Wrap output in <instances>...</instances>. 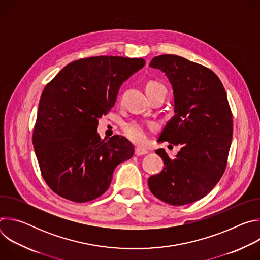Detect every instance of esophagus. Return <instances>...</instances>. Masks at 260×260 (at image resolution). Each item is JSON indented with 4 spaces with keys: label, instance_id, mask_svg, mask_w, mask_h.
<instances>
[{
    "label": "esophagus",
    "instance_id": "34e87169",
    "mask_svg": "<svg viewBox=\"0 0 260 260\" xmlns=\"http://www.w3.org/2000/svg\"><path fill=\"white\" fill-rule=\"evenodd\" d=\"M149 153V151L148 150H146V149H143V148H136V150H135V154L137 155V156H141V155H145V154H148Z\"/></svg>",
    "mask_w": 260,
    "mask_h": 260
}]
</instances>
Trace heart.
Returning <instances> with one entry per match:
<instances>
[{"instance_id":"heart-1","label":"heart","mask_w":260,"mask_h":260,"mask_svg":"<svg viewBox=\"0 0 260 260\" xmlns=\"http://www.w3.org/2000/svg\"><path fill=\"white\" fill-rule=\"evenodd\" d=\"M156 88H165V86L157 82H149L146 86V90ZM155 128L156 126L152 123L145 124L139 121H131L123 125V132L126 137L137 144H145L148 140V132L155 131Z\"/></svg>"}]
</instances>
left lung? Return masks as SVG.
Wrapping results in <instances>:
<instances>
[{"mask_svg":"<svg viewBox=\"0 0 260 260\" xmlns=\"http://www.w3.org/2000/svg\"><path fill=\"white\" fill-rule=\"evenodd\" d=\"M150 68L166 74L174 94V116L158 142L181 145L175 158L156 150L165 168L148 179L160 201L183 206L206 197L223 175L233 139V115L223 84L210 69L164 54Z\"/></svg>","mask_w":260,"mask_h":260,"instance_id":"8db88e82","label":"left lung"}]
</instances>
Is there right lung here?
<instances>
[{
	"label": "right lung",
	"instance_id": "obj_1",
	"mask_svg": "<svg viewBox=\"0 0 260 260\" xmlns=\"http://www.w3.org/2000/svg\"><path fill=\"white\" fill-rule=\"evenodd\" d=\"M144 66L143 58H81L45 86L32 144L45 182L59 197L76 203L101 197L116 167L133 157L134 145L126 138L103 140L96 128L122 83Z\"/></svg>",
	"mask_w": 260,
	"mask_h": 260
}]
</instances>
